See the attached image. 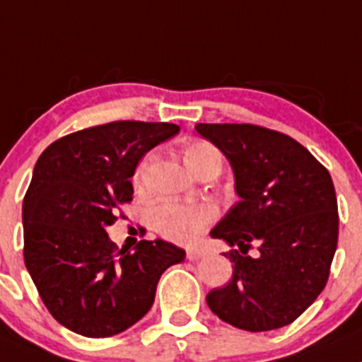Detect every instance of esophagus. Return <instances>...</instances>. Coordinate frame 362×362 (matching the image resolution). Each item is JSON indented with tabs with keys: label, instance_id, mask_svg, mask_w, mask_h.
<instances>
[{
	"label": "esophagus",
	"instance_id": "1",
	"mask_svg": "<svg viewBox=\"0 0 362 362\" xmlns=\"http://www.w3.org/2000/svg\"><path fill=\"white\" fill-rule=\"evenodd\" d=\"M187 257L190 261H197V259H201V257H204V252H201V250H188Z\"/></svg>",
	"mask_w": 362,
	"mask_h": 362
}]
</instances>
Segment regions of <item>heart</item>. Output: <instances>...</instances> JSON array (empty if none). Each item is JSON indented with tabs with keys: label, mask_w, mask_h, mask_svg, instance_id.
I'll use <instances>...</instances> for the list:
<instances>
[{
	"label": "heart",
	"mask_w": 362,
	"mask_h": 362,
	"mask_svg": "<svg viewBox=\"0 0 362 362\" xmlns=\"http://www.w3.org/2000/svg\"><path fill=\"white\" fill-rule=\"evenodd\" d=\"M185 161L195 175H202L209 170L222 168V156L218 149L208 142H194L185 149ZM147 161L139 168L136 179L144 177ZM215 206L211 202L197 204H179V202H163L151 213V226L165 238L177 243H194L202 236L206 229L216 220Z\"/></svg>",
	"instance_id": "obj_1"
}]
</instances>
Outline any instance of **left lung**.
Segmentation results:
<instances>
[{"mask_svg": "<svg viewBox=\"0 0 362 362\" xmlns=\"http://www.w3.org/2000/svg\"><path fill=\"white\" fill-rule=\"evenodd\" d=\"M235 174L240 201L211 229L230 247L226 286L206 295L223 322L250 332L281 329L316 300L338 247V201L329 170L284 133L254 124H197ZM256 246V257L246 254Z\"/></svg>", "mask_w": 362, "mask_h": 362, "instance_id": "8db88e82", "label": "left lung"}]
</instances>
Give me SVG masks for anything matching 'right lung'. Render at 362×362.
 Wrapping results in <instances>:
<instances>
[{
	"label": "right lung",
	"mask_w": 362,
	"mask_h": 362,
	"mask_svg": "<svg viewBox=\"0 0 362 362\" xmlns=\"http://www.w3.org/2000/svg\"><path fill=\"white\" fill-rule=\"evenodd\" d=\"M179 133L177 124L119 120L51 144L23 201L24 263L53 318L87 338H108L146 316L158 281L183 249L142 240L117 250L106 227L133 199L146 153Z\"/></svg>",
	"instance_id": "1"
}]
</instances>
